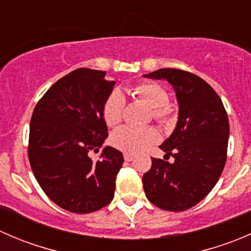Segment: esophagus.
<instances>
[{
    "label": "esophagus",
    "instance_id": "34e87169",
    "mask_svg": "<svg viewBox=\"0 0 251 251\" xmlns=\"http://www.w3.org/2000/svg\"><path fill=\"white\" fill-rule=\"evenodd\" d=\"M124 159H125L126 161H132L133 155H131V154H128V153H125L124 154Z\"/></svg>",
    "mask_w": 251,
    "mask_h": 251
}]
</instances>
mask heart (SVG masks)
Instances as JSON below:
<instances>
[{
  "mask_svg": "<svg viewBox=\"0 0 251 251\" xmlns=\"http://www.w3.org/2000/svg\"><path fill=\"white\" fill-rule=\"evenodd\" d=\"M135 97L146 103L151 111V118L160 124H169L177 114L176 104L168 100V93L159 83L142 81L132 87ZM125 97L119 90H113L103 104V119L110 127L119 125L123 120ZM159 141V133L153 127L124 126L114 131L110 136L111 146L128 154H137Z\"/></svg>",
  "mask_w": 251,
  "mask_h": 251,
  "instance_id": "heart-1",
  "label": "heart"
}]
</instances>
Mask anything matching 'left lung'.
Listing matches in <instances>:
<instances>
[{
  "instance_id": "obj_1",
  "label": "left lung",
  "mask_w": 251,
  "mask_h": 251,
  "mask_svg": "<svg viewBox=\"0 0 251 251\" xmlns=\"http://www.w3.org/2000/svg\"><path fill=\"white\" fill-rule=\"evenodd\" d=\"M144 76L169 81L179 105L176 128L160 146L175 163L151 158V168L142 178L144 193L160 209L183 211L203 201L221 176L227 159L228 116L214 88L196 74L165 68Z\"/></svg>"
}]
</instances>
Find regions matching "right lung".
Wrapping results in <instances>:
<instances>
[{
	"label": "right lung",
	"mask_w": 251,
	"mask_h": 251,
	"mask_svg": "<svg viewBox=\"0 0 251 251\" xmlns=\"http://www.w3.org/2000/svg\"><path fill=\"white\" fill-rule=\"evenodd\" d=\"M115 81L105 72L78 68L53 83L35 107L30 121L29 155L35 178L54 204L75 214H88L114 198L121 151L105 147L103 104Z\"/></svg>",
	"instance_id": "add662e5"
}]
</instances>
